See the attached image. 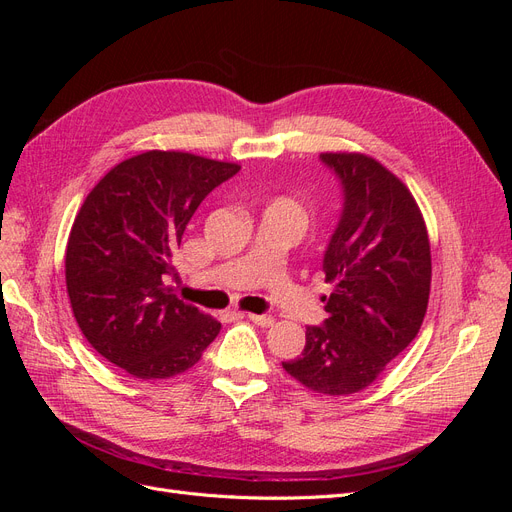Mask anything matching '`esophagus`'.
Listing matches in <instances>:
<instances>
[{
  "mask_svg": "<svg viewBox=\"0 0 512 512\" xmlns=\"http://www.w3.org/2000/svg\"><path fill=\"white\" fill-rule=\"evenodd\" d=\"M245 316L250 322L258 324V327H271L273 324V316H267V314H241Z\"/></svg>",
  "mask_w": 512,
  "mask_h": 512,
  "instance_id": "obj_1",
  "label": "esophagus"
}]
</instances>
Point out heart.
I'll use <instances>...</instances> for the list:
<instances>
[{
  "instance_id": "b5f03b06",
  "label": "heart",
  "mask_w": 512,
  "mask_h": 512,
  "mask_svg": "<svg viewBox=\"0 0 512 512\" xmlns=\"http://www.w3.org/2000/svg\"><path fill=\"white\" fill-rule=\"evenodd\" d=\"M286 211H290L294 218H297V222L299 224H303L305 222V213H303V209L297 205V203H290V200H284V203H280Z\"/></svg>"
}]
</instances>
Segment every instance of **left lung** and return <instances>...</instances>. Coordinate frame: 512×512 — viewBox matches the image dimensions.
<instances>
[{
    "label": "left lung",
    "instance_id": "1",
    "mask_svg": "<svg viewBox=\"0 0 512 512\" xmlns=\"http://www.w3.org/2000/svg\"><path fill=\"white\" fill-rule=\"evenodd\" d=\"M342 188V213L322 256L333 286L322 324H309L301 356L282 363L324 395L374 382L421 329L431 284L423 215L393 173L361 153H322Z\"/></svg>",
    "mask_w": 512,
    "mask_h": 512
}]
</instances>
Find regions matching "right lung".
I'll use <instances>...</instances> for the list:
<instances>
[{"label":"right lung","instance_id":"obj_1","mask_svg":"<svg viewBox=\"0 0 512 512\" xmlns=\"http://www.w3.org/2000/svg\"><path fill=\"white\" fill-rule=\"evenodd\" d=\"M241 170L181 151H147L106 173L76 215L66 286L76 322L98 354L143 380L200 361L222 324L168 284L183 230L203 200Z\"/></svg>","mask_w":512,"mask_h":512}]
</instances>
